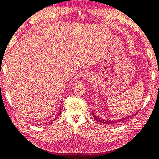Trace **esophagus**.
Masks as SVG:
<instances>
[{
    "instance_id": "34e87169",
    "label": "esophagus",
    "mask_w": 159,
    "mask_h": 159,
    "mask_svg": "<svg viewBox=\"0 0 159 159\" xmlns=\"http://www.w3.org/2000/svg\"><path fill=\"white\" fill-rule=\"evenodd\" d=\"M92 77V75L90 72H85L83 73L82 75V78L84 80H90Z\"/></svg>"
}]
</instances>
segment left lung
<instances>
[{"label": "left lung", "instance_id": "1", "mask_svg": "<svg viewBox=\"0 0 159 159\" xmlns=\"http://www.w3.org/2000/svg\"><path fill=\"white\" fill-rule=\"evenodd\" d=\"M92 114H93V118L97 120V121L99 122V123H101L108 124V125H115L116 123H120V122H123V120H125L129 119V118H131V117L133 116H126V117H123V118H122L120 119H118V120H110L102 119V118H101L99 116H97V115H96V113H94V111H93V110L92 111ZM135 114H137V113H135ZM135 114L134 116H135Z\"/></svg>", "mask_w": 159, "mask_h": 159}]
</instances>
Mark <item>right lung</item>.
Wrapping results in <instances>:
<instances>
[{"mask_svg": "<svg viewBox=\"0 0 159 159\" xmlns=\"http://www.w3.org/2000/svg\"><path fill=\"white\" fill-rule=\"evenodd\" d=\"M61 111H59V112L58 113V114H57L56 116V118H54L53 120H52L49 122V123H48V124H51V123H53V121H55L56 120V118H58V117L59 116H61Z\"/></svg>", "mask_w": 159, "mask_h": 159, "instance_id": "add662e5", "label": "right lung"}]
</instances>
